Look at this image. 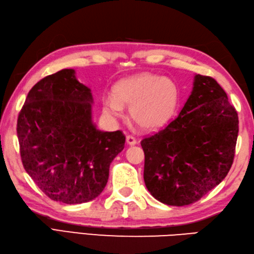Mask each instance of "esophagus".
Masks as SVG:
<instances>
[{"mask_svg": "<svg viewBox=\"0 0 254 254\" xmlns=\"http://www.w3.org/2000/svg\"><path fill=\"white\" fill-rule=\"evenodd\" d=\"M127 143L128 144V145H135L136 144V138L132 136V135H127Z\"/></svg>", "mask_w": 254, "mask_h": 254, "instance_id": "esophagus-1", "label": "esophagus"}]
</instances>
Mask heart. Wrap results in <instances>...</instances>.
Returning a JSON list of instances; mask_svg holds the SVG:
<instances>
[{
  "label": "heart",
  "mask_w": 254,
  "mask_h": 254,
  "mask_svg": "<svg viewBox=\"0 0 254 254\" xmlns=\"http://www.w3.org/2000/svg\"><path fill=\"white\" fill-rule=\"evenodd\" d=\"M180 103V88L173 79L142 73L119 81L113 96L102 99L103 112L113 119L130 106L132 120L144 130H157L171 120Z\"/></svg>",
  "instance_id": "obj_1"
}]
</instances>
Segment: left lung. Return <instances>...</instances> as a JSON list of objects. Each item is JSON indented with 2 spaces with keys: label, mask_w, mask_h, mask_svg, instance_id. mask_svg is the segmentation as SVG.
I'll return each mask as SVG.
<instances>
[{
  "label": "left lung",
  "mask_w": 254,
  "mask_h": 254,
  "mask_svg": "<svg viewBox=\"0 0 254 254\" xmlns=\"http://www.w3.org/2000/svg\"><path fill=\"white\" fill-rule=\"evenodd\" d=\"M239 120L215 79L196 74L180 114L144 137V182L151 195L171 206L196 202L229 173Z\"/></svg>",
  "instance_id": "left-lung-1"
}]
</instances>
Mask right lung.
Listing matches in <instances>:
<instances>
[{"instance_id":"add662e5","label":"right lung","mask_w":254,"mask_h":254,"mask_svg":"<svg viewBox=\"0 0 254 254\" xmlns=\"http://www.w3.org/2000/svg\"><path fill=\"white\" fill-rule=\"evenodd\" d=\"M92 94L73 69L43 78L29 90L17 119L25 171L55 201L82 203L107 185L109 167L124 148L122 131L98 130Z\"/></svg>"}]
</instances>
